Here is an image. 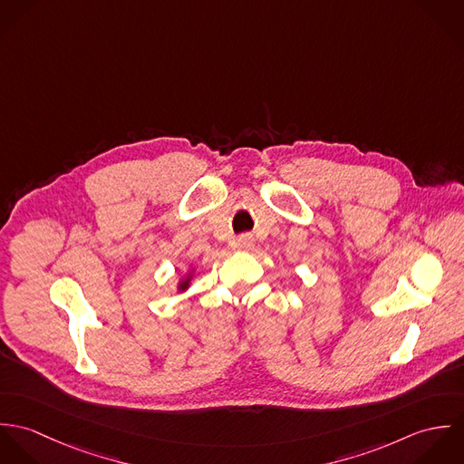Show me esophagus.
I'll return each mask as SVG.
<instances>
[{
  "instance_id": "34e87169",
  "label": "esophagus",
  "mask_w": 464,
  "mask_h": 464,
  "mask_svg": "<svg viewBox=\"0 0 464 464\" xmlns=\"http://www.w3.org/2000/svg\"><path fill=\"white\" fill-rule=\"evenodd\" d=\"M254 245H256V239H254V236H252V234H243V236H239V237H237V241H236L237 250H243V252L252 250V248H254Z\"/></svg>"
}]
</instances>
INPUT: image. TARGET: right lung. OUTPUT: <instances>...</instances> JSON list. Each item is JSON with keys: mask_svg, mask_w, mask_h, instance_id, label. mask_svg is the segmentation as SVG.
<instances>
[{"mask_svg": "<svg viewBox=\"0 0 464 464\" xmlns=\"http://www.w3.org/2000/svg\"><path fill=\"white\" fill-rule=\"evenodd\" d=\"M186 287H188V280H186V282H182V284H180V289H186Z\"/></svg>", "mask_w": 464, "mask_h": 464, "instance_id": "1", "label": "right lung"}]
</instances>
